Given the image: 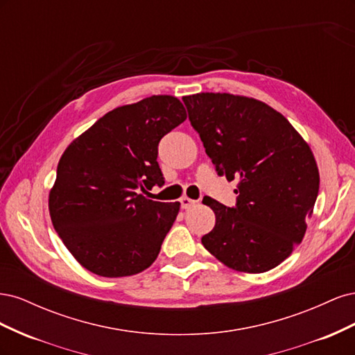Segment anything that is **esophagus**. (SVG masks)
<instances>
[{"mask_svg": "<svg viewBox=\"0 0 355 355\" xmlns=\"http://www.w3.org/2000/svg\"><path fill=\"white\" fill-rule=\"evenodd\" d=\"M196 202H197L196 200H191V198H188V197H182V198H180V206H182V209H189V207L194 206Z\"/></svg>", "mask_w": 355, "mask_h": 355, "instance_id": "esophagus-1", "label": "esophagus"}]
</instances>
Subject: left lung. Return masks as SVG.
<instances>
[{"mask_svg": "<svg viewBox=\"0 0 355 355\" xmlns=\"http://www.w3.org/2000/svg\"><path fill=\"white\" fill-rule=\"evenodd\" d=\"M184 101L219 176L239 180L237 202H202L216 216L202 245L235 271H270L302 241L320 175L308 144L266 103L230 93H198Z\"/></svg>", "mask_w": 355, "mask_h": 355, "instance_id": "8db88e82", "label": "left lung"}]
</instances>
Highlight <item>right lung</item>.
<instances>
[{"label":"right lung","instance_id":"add662e5","mask_svg":"<svg viewBox=\"0 0 355 355\" xmlns=\"http://www.w3.org/2000/svg\"><path fill=\"white\" fill-rule=\"evenodd\" d=\"M187 120L173 96H151L105 114L65 149L49 210L58 235L85 270L127 277L151 266L180 202L148 200L164 185L158 144Z\"/></svg>","mask_w":355,"mask_h":355}]
</instances>
